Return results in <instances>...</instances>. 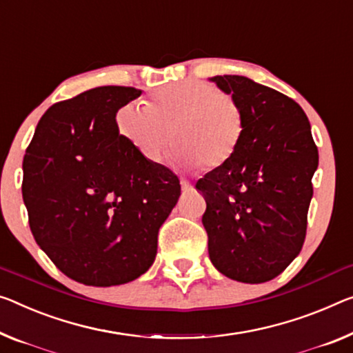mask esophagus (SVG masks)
Here are the masks:
<instances>
[{
	"mask_svg": "<svg viewBox=\"0 0 353 353\" xmlns=\"http://www.w3.org/2000/svg\"><path fill=\"white\" fill-rule=\"evenodd\" d=\"M180 183H181L183 191H188V189H191V183H189L186 178H180Z\"/></svg>",
	"mask_w": 353,
	"mask_h": 353,
	"instance_id": "esophagus-1",
	"label": "esophagus"
}]
</instances>
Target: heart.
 <instances>
[{
  "label": "heart",
  "instance_id": "b5f03b06",
  "mask_svg": "<svg viewBox=\"0 0 353 353\" xmlns=\"http://www.w3.org/2000/svg\"><path fill=\"white\" fill-rule=\"evenodd\" d=\"M121 137L142 156L158 164L173 132V158L186 169L219 167L240 146L245 135V112L235 97L214 85L188 80L167 85L146 105H123L117 112Z\"/></svg>",
  "mask_w": 353,
  "mask_h": 353
}]
</instances>
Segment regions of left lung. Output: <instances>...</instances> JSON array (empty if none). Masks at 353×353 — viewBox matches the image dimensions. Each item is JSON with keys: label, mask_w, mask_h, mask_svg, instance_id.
<instances>
[{"label": "left lung", "mask_w": 353, "mask_h": 353, "mask_svg": "<svg viewBox=\"0 0 353 353\" xmlns=\"http://www.w3.org/2000/svg\"><path fill=\"white\" fill-rule=\"evenodd\" d=\"M240 102L245 135L236 153L195 184L211 262L227 278L260 284L300 254L319 151L303 108L241 75L211 79Z\"/></svg>", "instance_id": "obj_1"}]
</instances>
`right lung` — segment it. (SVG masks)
<instances>
[{
  "label": "right lung",
  "mask_w": 353,
  "mask_h": 353,
  "mask_svg": "<svg viewBox=\"0 0 353 353\" xmlns=\"http://www.w3.org/2000/svg\"><path fill=\"white\" fill-rule=\"evenodd\" d=\"M140 94L108 85L57 102L25 151L21 195L32 236L59 271L86 285L143 274L181 194L175 173L118 132L117 112Z\"/></svg>",
  "instance_id": "add662e5"
}]
</instances>
